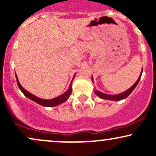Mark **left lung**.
I'll return each instance as SVG.
<instances>
[{
  "mask_svg": "<svg viewBox=\"0 0 156 156\" xmlns=\"http://www.w3.org/2000/svg\"><path fill=\"white\" fill-rule=\"evenodd\" d=\"M142 71H143V69H141V73L140 76H139V78H138V80H136V83H134L133 85L132 86V87H130L129 89H128V90L125 91V92L121 93V94H114V95H112V94H104V93H102L98 90H94V92L97 94V95H98V97H100V98H102V99L110 100V101H121V100H122V99H125V98H126L127 97H128L130 95V93L133 92V89L136 88V87L137 86V84L139 83V80H140L141 74H142ZM92 82H94L92 77Z\"/></svg>",
  "mask_w": 156,
  "mask_h": 156,
  "instance_id": "8db88e82",
  "label": "left lung"
}]
</instances>
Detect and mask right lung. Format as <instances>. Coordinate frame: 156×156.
<instances>
[{
	"instance_id": "add662e5",
	"label": "right lung",
	"mask_w": 156,
	"mask_h": 156,
	"mask_svg": "<svg viewBox=\"0 0 156 156\" xmlns=\"http://www.w3.org/2000/svg\"><path fill=\"white\" fill-rule=\"evenodd\" d=\"M15 76H16V80H17V85H18L19 89H20L21 92H22L23 94L27 97V98H28L29 99H31L33 101L36 102V103H38L39 105H43V106L53 107V106H55V105H59L60 103H64V102L67 101V98L70 96L71 93H72V83H73V80H74L75 76H76V74L74 75V77H73L72 81H71L70 85H69V89H67V92H64L63 94H62V95L57 97V98H53V99H50V100L41 99V98H37V97H36L35 95H34V94H32L30 92H28V91H26V89L23 88L22 86L20 85V83L18 80V78H17V75H15Z\"/></svg>"
}]
</instances>
